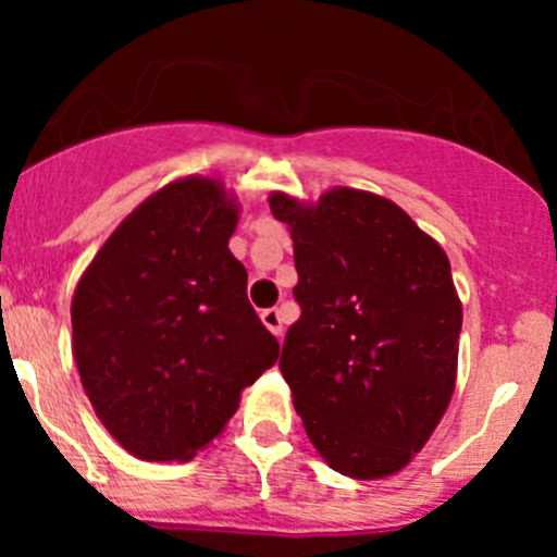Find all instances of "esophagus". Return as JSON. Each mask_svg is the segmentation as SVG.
I'll return each instance as SVG.
<instances>
[{
  "mask_svg": "<svg viewBox=\"0 0 557 557\" xmlns=\"http://www.w3.org/2000/svg\"><path fill=\"white\" fill-rule=\"evenodd\" d=\"M261 320H263V325H267V329L277 336V339L283 336V314H280V310H274V307L272 310H263Z\"/></svg>",
  "mask_w": 557,
  "mask_h": 557,
  "instance_id": "34e87169",
  "label": "esophagus"
}]
</instances>
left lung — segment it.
Returning a JSON list of instances; mask_svg holds the SVG:
<instances>
[{
	"mask_svg": "<svg viewBox=\"0 0 557 557\" xmlns=\"http://www.w3.org/2000/svg\"><path fill=\"white\" fill-rule=\"evenodd\" d=\"M288 226L301 318L280 372L320 458L383 480L425 447L458 377L463 323L450 258L396 201L358 188L318 201L274 190Z\"/></svg>",
	"mask_w": 557,
	"mask_h": 557,
	"instance_id": "left-lung-1",
	"label": "left lung"
}]
</instances>
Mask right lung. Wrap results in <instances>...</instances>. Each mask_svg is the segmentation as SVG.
Instances as JSON below:
<instances>
[{
    "label": "right lung",
    "instance_id": "1",
    "mask_svg": "<svg viewBox=\"0 0 557 557\" xmlns=\"http://www.w3.org/2000/svg\"><path fill=\"white\" fill-rule=\"evenodd\" d=\"M239 201L188 174L134 207L72 296V356L112 440L139 460H190L280 356L228 250Z\"/></svg>",
    "mask_w": 557,
    "mask_h": 557
}]
</instances>
